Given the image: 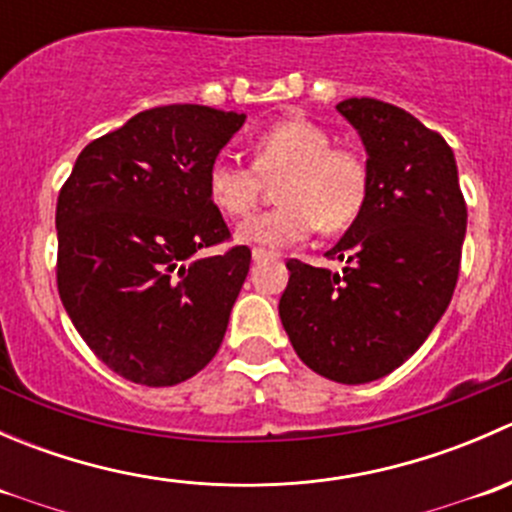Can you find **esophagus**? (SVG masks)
Returning a JSON list of instances; mask_svg holds the SVG:
<instances>
[{
    "mask_svg": "<svg viewBox=\"0 0 512 512\" xmlns=\"http://www.w3.org/2000/svg\"><path fill=\"white\" fill-rule=\"evenodd\" d=\"M252 260H255V262H265V260H280V255H275V252H267V250H262V247H255V250H252Z\"/></svg>",
    "mask_w": 512,
    "mask_h": 512,
    "instance_id": "esophagus-1",
    "label": "esophagus"
}]
</instances>
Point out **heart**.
<instances>
[{
	"instance_id": "obj_1",
	"label": "heart",
	"mask_w": 512,
	"mask_h": 512,
	"mask_svg": "<svg viewBox=\"0 0 512 512\" xmlns=\"http://www.w3.org/2000/svg\"><path fill=\"white\" fill-rule=\"evenodd\" d=\"M255 168L218 158L208 168V195L227 218H245L260 198V175L277 178L285 205L237 227L245 245L289 247L307 240L319 225L344 230L359 218L369 198V168L359 153L334 148L317 123L289 118L255 138Z\"/></svg>"
}]
</instances>
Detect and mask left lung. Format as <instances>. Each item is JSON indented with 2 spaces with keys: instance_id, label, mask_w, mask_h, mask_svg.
I'll use <instances>...</instances> for the list:
<instances>
[{
  "instance_id": "obj_1",
  "label": "left lung",
  "mask_w": 512,
  "mask_h": 512,
  "mask_svg": "<svg viewBox=\"0 0 512 512\" xmlns=\"http://www.w3.org/2000/svg\"><path fill=\"white\" fill-rule=\"evenodd\" d=\"M359 133L369 198L327 257L342 272L289 260L280 319L299 359L339 384L399 369L446 312L461 267L466 200L456 156L409 111L376 98L337 106Z\"/></svg>"
}]
</instances>
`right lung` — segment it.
Returning <instances> with one entry per match:
<instances>
[{
    "instance_id": "1",
    "label": "right lung",
    "mask_w": 512,
    "mask_h": 512,
    "mask_svg": "<svg viewBox=\"0 0 512 512\" xmlns=\"http://www.w3.org/2000/svg\"><path fill=\"white\" fill-rule=\"evenodd\" d=\"M245 118L195 103L136 113L89 143L61 188V302L91 352L133 384H180L223 344L250 250L198 252L230 237L208 168Z\"/></svg>"
}]
</instances>
